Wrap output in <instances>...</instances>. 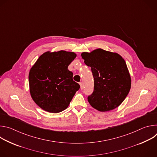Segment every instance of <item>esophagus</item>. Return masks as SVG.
<instances>
[{"instance_id":"34e87169","label":"esophagus","mask_w":157,"mask_h":157,"mask_svg":"<svg viewBox=\"0 0 157 157\" xmlns=\"http://www.w3.org/2000/svg\"><path fill=\"white\" fill-rule=\"evenodd\" d=\"M79 85H80V88L82 90V89H83V83L82 82H79Z\"/></svg>"}]
</instances>
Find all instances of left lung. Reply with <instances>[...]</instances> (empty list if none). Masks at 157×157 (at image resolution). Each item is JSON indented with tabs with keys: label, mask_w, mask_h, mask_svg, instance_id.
Masks as SVG:
<instances>
[{
	"label": "left lung",
	"mask_w": 157,
	"mask_h": 157,
	"mask_svg": "<svg viewBox=\"0 0 157 157\" xmlns=\"http://www.w3.org/2000/svg\"><path fill=\"white\" fill-rule=\"evenodd\" d=\"M81 56L91 68L94 79L93 93L87 98L89 103L100 112L119 106L131 87V77L124 59L117 53L101 48L83 52Z\"/></svg>",
	"instance_id": "left-lung-1"
}]
</instances>
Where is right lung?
I'll return each mask as SVG.
<instances>
[{
	"instance_id": "add662e5",
	"label": "right lung",
	"mask_w": 157,
	"mask_h": 157,
	"mask_svg": "<svg viewBox=\"0 0 157 157\" xmlns=\"http://www.w3.org/2000/svg\"><path fill=\"white\" fill-rule=\"evenodd\" d=\"M76 57L74 52L61 50L43 53L31 68L30 93L43 110L58 113L68 107L80 86L73 80L69 64Z\"/></svg>"
}]
</instances>
